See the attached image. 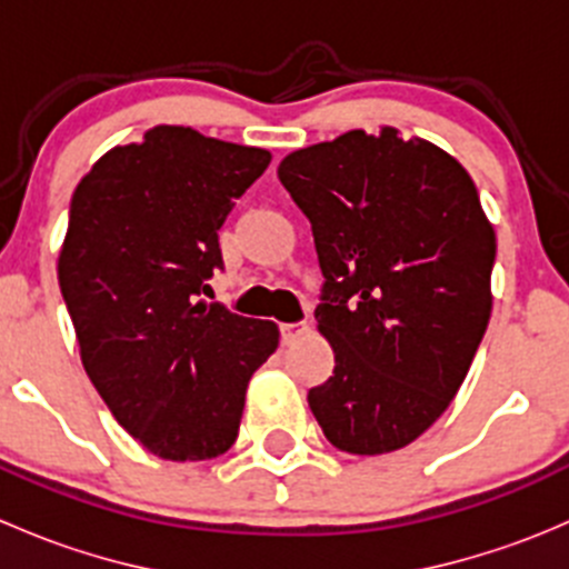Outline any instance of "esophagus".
<instances>
[{
	"label": "esophagus",
	"instance_id": "esophagus-1",
	"mask_svg": "<svg viewBox=\"0 0 569 569\" xmlns=\"http://www.w3.org/2000/svg\"><path fill=\"white\" fill-rule=\"evenodd\" d=\"M308 330H311L308 319L289 321V325H280V338H283V343H297Z\"/></svg>",
	"mask_w": 569,
	"mask_h": 569
}]
</instances>
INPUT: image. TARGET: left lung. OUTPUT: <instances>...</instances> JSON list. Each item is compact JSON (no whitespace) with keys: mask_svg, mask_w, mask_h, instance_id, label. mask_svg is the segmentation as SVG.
I'll use <instances>...</instances> for the list:
<instances>
[{"mask_svg":"<svg viewBox=\"0 0 569 569\" xmlns=\"http://www.w3.org/2000/svg\"><path fill=\"white\" fill-rule=\"evenodd\" d=\"M278 176L311 220L313 317L336 352L308 405L336 449H401L451 405L490 321L496 233L479 192L457 159L391 126L289 153Z\"/></svg>","mask_w":569,"mask_h":569,"instance_id":"obj_1","label":"left lung"}]
</instances>
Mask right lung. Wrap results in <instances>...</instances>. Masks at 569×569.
Masks as SVG:
<instances>
[{"mask_svg": "<svg viewBox=\"0 0 569 569\" xmlns=\"http://www.w3.org/2000/svg\"><path fill=\"white\" fill-rule=\"evenodd\" d=\"M269 151L157 126L79 181L57 278L82 366L120 427L151 455L198 462L239 435L274 321L198 302L222 269L217 231Z\"/></svg>", "mask_w": 569, "mask_h": 569, "instance_id": "1", "label": "right lung"}]
</instances>
